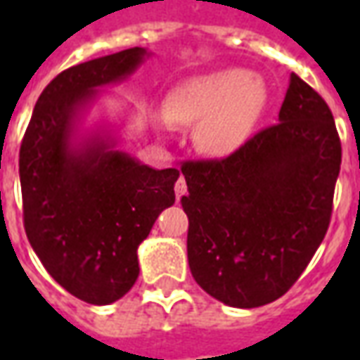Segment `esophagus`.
<instances>
[{
    "label": "esophagus",
    "mask_w": 360,
    "mask_h": 360,
    "mask_svg": "<svg viewBox=\"0 0 360 360\" xmlns=\"http://www.w3.org/2000/svg\"><path fill=\"white\" fill-rule=\"evenodd\" d=\"M185 193H187V183H185V177H179L177 183H175V196H177V200H179Z\"/></svg>",
    "instance_id": "1"
}]
</instances>
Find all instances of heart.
Masks as SVG:
<instances>
[{
  "label": "heart",
  "mask_w": 360,
  "mask_h": 360,
  "mask_svg": "<svg viewBox=\"0 0 360 360\" xmlns=\"http://www.w3.org/2000/svg\"><path fill=\"white\" fill-rule=\"evenodd\" d=\"M266 86L243 69H227L183 82L165 98V117L179 125L200 123L196 148L227 158L249 141L266 108Z\"/></svg>",
  "instance_id": "heart-1"
}]
</instances>
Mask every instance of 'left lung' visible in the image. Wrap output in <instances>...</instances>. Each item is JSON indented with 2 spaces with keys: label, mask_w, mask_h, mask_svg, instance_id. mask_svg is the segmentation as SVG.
Returning <instances> with one entry per match:
<instances>
[{
  "label": "left lung",
  "mask_w": 360,
  "mask_h": 360,
  "mask_svg": "<svg viewBox=\"0 0 360 360\" xmlns=\"http://www.w3.org/2000/svg\"><path fill=\"white\" fill-rule=\"evenodd\" d=\"M341 142L316 90L291 73L279 123L221 160L183 162L188 268L227 307L276 301L324 239Z\"/></svg>",
  "instance_id": "left-lung-1"
}]
</instances>
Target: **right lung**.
<instances>
[{"mask_svg": "<svg viewBox=\"0 0 360 360\" xmlns=\"http://www.w3.org/2000/svg\"><path fill=\"white\" fill-rule=\"evenodd\" d=\"M150 53L129 48L59 73L44 89L20 144L25 231L59 285L90 304L121 299L139 278L136 249L175 202L177 169L115 150L103 127L79 134L103 86L125 81Z\"/></svg>", "mask_w": 360, "mask_h": 360, "instance_id": "1", "label": "right lung"}]
</instances>
